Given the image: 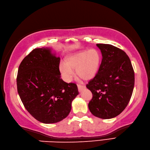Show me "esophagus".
<instances>
[{
  "label": "esophagus",
  "instance_id": "esophagus-1",
  "mask_svg": "<svg viewBox=\"0 0 150 150\" xmlns=\"http://www.w3.org/2000/svg\"><path fill=\"white\" fill-rule=\"evenodd\" d=\"M77 86H78V89H79V92H81L83 89H85V87H86L83 85H80V84H78Z\"/></svg>",
  "mask_w": 150,
  "mask_h": 150
}]
</instances>
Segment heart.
I'll list each match as a JSON object with an SVG mask.
<instances>
[{
    "label": "heart",
    "mask_w": 150,
    "mask_h": 150,
    "mask_svg": "<svg viewBox=\"0 0 150 150\" xmlns=\"http://www.w3.org/2000/svg\"><path fill=\"white\" fill-rule=\"evenodd\" d=\"M101 54L98 50L91 49L88 51H80L67 57L64 65L60 64L59 70L63 79L70 82L74 71L76 75L83 80H89L97 74L100 67Z\"/></svg>",
    "instance_id": "heart-1"
}]
</instances>
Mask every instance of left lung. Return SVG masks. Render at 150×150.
<instances>
[{"label":"left lung","instance_id":"obj_1","mask_svg":"<svg viewBox=\"0 0 150 150\" xmlns=\"http://www.w3.org/2000/svg\"><path fill=\"white\" fill-rule=\"evenodd\" d=\"M102 61L94 77L86 85L93 98L90 112L103 119L120 114L129 104L134 86V71L129 56L111 44H98Z\"/></svg>","mask_w":150,"mask_h":150}]
</instances>
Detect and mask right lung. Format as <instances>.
I'll return each instance as SVG.
<instances>
[{
	"mask_svg": "<svg viewBox=\"0 0 150 150\" xmlns=\"http://www.w3.org/2000/svg\"><path fill=\"white\" fill-rule=\"evenodd\" d=\"M60 58L49 48H36L18 68L17 89L25 108L36 120L53 124L70 113L71 102L79 93L75 83L61 79Z\"/></svg>",
	"mask_w": 150,
	"mask_h": 150,
	"instance_id": "1",
	"label": "right lung"
}]
</instances>
